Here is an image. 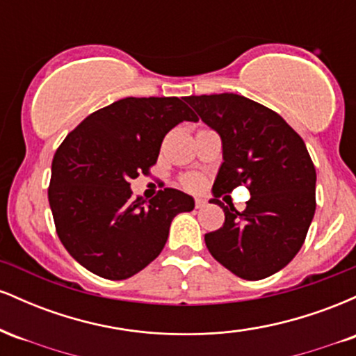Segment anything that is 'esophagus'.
Masks as SVG:
<instances>
[{
  "label": "esophagus",
  "instance_id": "34e87169",
  "mask_svg": "<svg viewBox=\"0 0 356 356\" xmlns=\"http://www.w3.org/2000/svg\"><path fill=\"white\" fill-rule=\"evenodd\" d=\"M206 199H195V207L197 209H202V207H206Z\"/></svg>",
  "mask_w": 356,
  "mask_h": 356
}]
</instances>
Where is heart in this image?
<instances>
[{
	"instance_id": "1",
	"label": "heart",
	"mask_w": 356,
	"mask_h": 356,
	"mask_svg": "<svg viewBox=\"0 0 356 356\" xmlns=\"http://www.w3.org/2000/svg\"><path fill=\"white\" fill-rule=\"evenodd\" d=\"M182 186L186 187V189H199V187L202 186V179L199 177L197 174H187L182 177Z\"/></svg>"
}]
</instances>
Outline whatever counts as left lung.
I'll list each match as a JSON object with an SVG mask.
<instances>
[{
    "instance_id": "obj_1",
    "label": "left lung",
    "mask_w": 356,
    "mask_h": 356,
    "mask_svg": "<svg viewBox=\"0 0 356 356\" xmlns=\"http://www.w3.org/2000/svg\"><path fill=\"white\" fill-rule=\"evenodd\" d=\"M187 104L222 140L212 202L226 219L204 236L207 249L243 280L275 275L303 246L316 209V170L303 138L271 108L236 93L191 95ZM241 183L252 194L243 213L217 199Z\"/></svg>"
}]
</instances>
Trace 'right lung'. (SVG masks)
<instances>
[{
    "label": "right lung",
    "instance_id": "add662e5",
    "mask_svg": "<svg viewBox=\"0 0 356 356\" xmlns=\"http://www.w3.org/2000/svg\"><path fill=\"white\" fill-rule=\"evenodd\" d=\"M177 97H127L90 113L56 149L48 201L56 234L75 261L105 280H127L161 254L170 222L194 199L167 187L150 201L130 181L149 174L165 134L199 118Z\"/></svg>",
    "mask_w": 356,
    "mask_h": 356
}]
</instances>
